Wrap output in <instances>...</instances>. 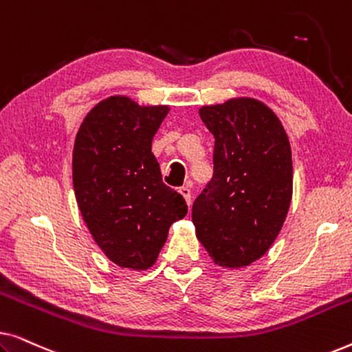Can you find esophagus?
<instances>
[{
	"instance_id": "34e87169",
	"label": "esophagus",
	"mask_w": 352,
	"mask_h": 352,
	"mask_svg": "<svg viewBox=\"0 0 352 352\" xmlns=\"http://www.w3.org/2000/svg\"><path fill=\"white\" fill-rule=\"evenodd\" d=\"M179 194L184 197L186 201H187V205H190V189H189V187H187V186L179 187Z\"/></svg>"
}]
</instances>
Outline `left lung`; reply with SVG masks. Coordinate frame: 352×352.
I'll return each mask as SVG.
<instances>
[{
  "instance_id": "left-lung-1",
  "label": "left lung",
  "mask_w": 352,
  "mask_h": 352,
  "mask_svg": "<svg viewBox=\"0 0 352 352\" xmlns=\"http://www.w3.org/2000/svg\"><path fill=\"white\" fill-rule=\"evenodd\" d=\"M199 113L214 136V168L192 206L197 239L219 266H250L271 248L290 208V142L277 115L256 99Z\"/></svg>"
}]
</instances>
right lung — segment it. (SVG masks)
Instances as JSON below:
<instances>
[{
    "label": "right lung",
    "mask_w": 352,
    "mask_h": 352,
    "mask_svg": "<svg viewBox=\"0 0 352 352\" xmlns=\"http://www.w3.org/2000/svg\"><path fill=\"white\" fill-rule=\"evenodd\" d=\"M170 112L110 96L91 109L76 133L74 189L91 235L110 261L146 271L157 261L186 200L162 181L152 139Z\"/></svg>",
    "instance_id": "1"
}]
</instances>
